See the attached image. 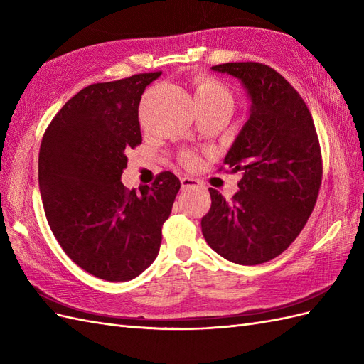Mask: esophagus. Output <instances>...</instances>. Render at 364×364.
<instances>
[{
	"instance_id": "obj_1",
	"label": "esophagus",
	"mask_w": 364,
	"mask_h": 364,
	"mask_svg": "<svg viewBox=\"0 0 364 364\" xmlns=\"http://www.w3.org/2000/svg\"><path fill=\"white\" fill-rule=\"evenodd\" d=\"M181 185H182V190L186 191V190H191V188H199L202 182L199 179L190 178V176H183V178L181 179Z\"/></svg>"
}]
</instances>
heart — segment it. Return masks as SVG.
Here are the masks:
<instances>
[{
	"instance_id": "b5f03b06",
	"label": "heart",
	"mask_w": 364,
	"mask_h": 364,
	"mask_svg": "<svg viewBox=\"0 0 364 364\" xmlns=\"http://www.w3.org/2000/svg\"><path fill=\"white\" fill-rule=\"evenodd\" d=\"M194 105L199 109H217V107H232V95L226 90L223 83L209 75H200L194 83ZM182 162L186 165H194L197 162L193 153H183Z\"/></svg>"
}]
</instances>
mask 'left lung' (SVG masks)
<instances>
[{"label": "left lung", "mask_w": 364, "mask_h": 364, "mask_svg": "<svg viewBox=\"0 0 364 364\" xmlns=\"http://www.w3.org/2000/svg\"><path fill=\"white\" fill-rule=\"evenodd\" d=\"M211 70L243 83L249 118L225 164L240 171L226 202L209 188L202 234L213 250L241 266L277 258L301 234L322 183V155L310 111L294 87L267 65L230 62Z\"/></svg>", "instance_id": "8db88e82"}]
</instances>
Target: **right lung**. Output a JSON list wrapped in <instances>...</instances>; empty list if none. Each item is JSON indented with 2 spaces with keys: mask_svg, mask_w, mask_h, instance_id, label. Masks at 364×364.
Instances as JSON below:
<instances>
[{
  "mask_svg": "<svg viewBox=\"0 0 364 364\" xmlns=\"http://www.w3.org/2000/svg\"><path fill=\"white\" fill-rule=\"evenodd\" d=\"M162 73L83 87L53 118L39 150V190L63 252L94 277L130 281L156 259L181 188L171 171L127 190L126 151L141 144L138 107Z\"/></svg>",
  "mask_w": 364,
  "mask_h": 364,
  "instance_id": "1",
  "label": "right lung"
}]
</instances>
